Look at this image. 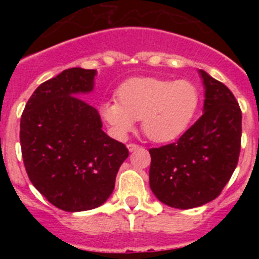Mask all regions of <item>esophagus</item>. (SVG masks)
<instances>
[{
	"label": "esophagus",
	"mask_w": 259,
	"mask_h": 259,
	"mask_svg": "<svg viewBox=\"0 0 259 259\" xmlns=\"http://www.w3.org/2000/svg\"><path fill=\"white\" fill-rule=\"evenodd\" d=\"M127 148H128V150H130V152H135V150L140 148V145H137V144H134V143H130L127 145Z\"/></svg>",
	"instance_id": "obj_1"
}]
</instances>
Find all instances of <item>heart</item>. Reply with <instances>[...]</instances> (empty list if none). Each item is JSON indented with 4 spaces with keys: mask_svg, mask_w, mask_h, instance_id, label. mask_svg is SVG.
<instances>
[{
    "mask_svg": "<svg viewBox=\"0 0 259 259\" xmlns=\"http://www.w3.org/2000/svg\"><path fill=\"white\" fill-rule=\"evenodd\" d=\"M201 101L189 80L135 77L119 87L118 101H106L101 114L115 136L124 137L143 119V131L155 143L179 139L191 125Z\"/></svg>",
    "mask_w": 259,
    "mask_h": 259,
    "instance_id": "heart-1",
    "label": "heart"
}]
</instances>
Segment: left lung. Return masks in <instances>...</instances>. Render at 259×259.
Listing matches in <instances>:
<instances>
[{
    "mask_svg": "<svg viewBox=\"0 0 259 259\" xmlns=\"http://www.w3.org/2000/svg\"><path fill=\"white\" fill-rule=\"evenodd\" d=\"M203 114L176 143L149 149L150 189L161 202L192 209L215 200L231 179L241 148V110L223 83L200 70Z\"/></svg>",
    "mask_w": 259,
    "mask_h": 259,
    "instance_id": "8db88e82",
    "label": "left lung"
}]
</instances>
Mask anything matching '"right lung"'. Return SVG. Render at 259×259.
Segmentation results:
<instances>
[{
	"label": "right lung",
	"instance_id": "1",
	"mask_svg": "<svg viewBox=\"0 0 259 259\" xmlns=\"http://www.w3.org/2000/svg\"><path fill=\"white\" fill-rule=\"evenodd\" d=\"M95 70L62 71L32 93L20 118L27 175L52 205L65 211L98 207L113 193L124 144L102 131L100 114L75 97L93 89Z\"/></svg>",
	"mask_w": 259,
	"mask_h": 259
}]
</instances>
